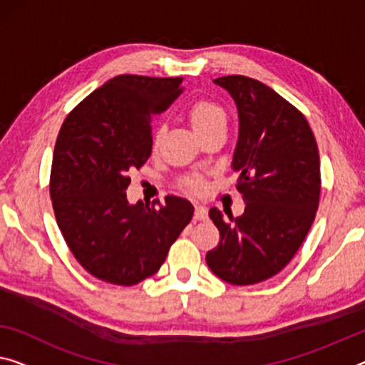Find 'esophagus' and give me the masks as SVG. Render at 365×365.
I'll list each match as a JSON object with an SVG mask.
<instances>
[{
  "label": "esophagus",
  "mask_w": 365,
  "mask_h": 365,
  "mask_svg": "<svg viewBox=\"0 0 365 365\" xmlns=\"http://www.w3.org/2000/svg\"><path fill=\"white\" fill-rule=\"evenodd\" d=\"M194 218H195V220H207V218H209V214H207V209H205V207H202V205H195Z\"/></svg>",
  "instance_id": "1"
}]
</instances>
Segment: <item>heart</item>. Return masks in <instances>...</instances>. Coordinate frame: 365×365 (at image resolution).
<instances>
[{"mask_svg":"<svg viewBox=\"0 0 365 365\" xmlns=\"http://www.w3.org/2000/svg\"><path fill=\"white\" fill-rule=\"evenodd\" d=\"M186 117L195 135L200 140L217 130H225L227 127V110L220 104L215 103V101L207 98L194 101L186 109ZM161 140H163V128L156 127L153 133H151V150H158ZM179 187L184 192L200 194L205 189V179L202 175L192 173V175H186L179 179Z\"/></svg>","mask_w":365,"mask_h":365,"instance_id":"1","label":"heart"}]
</instances>
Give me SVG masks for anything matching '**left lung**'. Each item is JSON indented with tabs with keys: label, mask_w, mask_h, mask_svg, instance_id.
Wrapping results in <instances>:
<instances>
[{
	"label": "left lung",
	"mask_w": 365,
	"mask_h": 365,
	"mask_svg": "<svg viewBox=\"0 0 365 365\" xmlns=\"http://www.w3.org/2000/svg\"><path fill=\"white\" fill-rule=\"evenodd\" d=\"M238 108L233 155L245 214L210 209L220 241L205 256L217 277L251 285L292 261L315 220L322 176L317 140L305 115L264 83L243 75L214 80Z\"/></svg>",
	"instance_id": "left-lung-1"
}]
</instances>
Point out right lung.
I'll use <instances>...</instances> for the list:
<instances>
[{
  "label": "right lung",
  "mask_w": 365,
  "mask_h": 365,
  "mask_svg": "<svg viewBox=\"0 0 365 365\" xmlns=\"http://www.w3.org/2000/svg\"><path fill=\"white\" fill-rule=\"evenodd\" d=\"M182 78L114 76L75 106L55 143L50 197L76 261L104 282L135 285L153 276L192 218L186 199L130 205L132 170L151 155V119L182 93Z\"/></svg>",
  "instance_id": "obj_1"
}]
</instances>
